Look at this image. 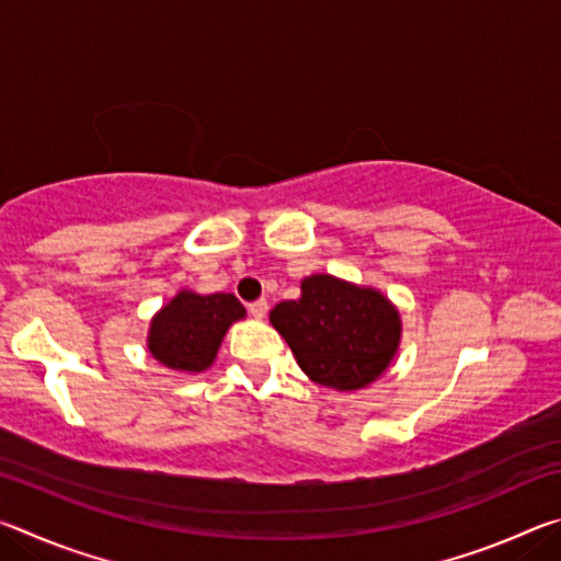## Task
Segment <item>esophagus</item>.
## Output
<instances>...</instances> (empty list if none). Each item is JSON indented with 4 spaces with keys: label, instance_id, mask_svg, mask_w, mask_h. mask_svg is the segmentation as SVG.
<instances>
[{
    "label": "esophagus",
    "instance_id": "obj_1",
    "mask_svg": "<svg viewBox=\"0 0 561 561\" xmlns=\"http://www.w3.org/2000/svg\"><path fill=\"white\" fill-rule=\"evenodd\" d=\"M247 309H250V314L254 319H264V314H267V309H270V304H267V299H257V301H252Z\"/></svg>",
    "mask_w": 561,
    "mask_h": 561
}]
</instances>
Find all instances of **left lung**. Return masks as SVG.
<instances>
[{"label":"left lung","instance_id":"8db88e82","mask_svg":"<svg viewBox=\"0 0 561 561\" xmlns=\"http://www.w3.org/2000/svg\"><path fill=\"white\" fill-rule=\"evenodd\" d=\"M301 371L319 386L356 391L381 376L398 348L401 319L383 294L314 274L301 297L270 311Z\"/></svg>","mask_w":561,"mask_h":561}]
</instances>
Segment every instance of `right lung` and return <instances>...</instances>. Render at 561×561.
Wrapping results in <instances>:
<instances>
[{
    "instance_id": "1",
    "label": "right lung",
    "mask_w": 561,
    "mask_h": 561,
    "mask_svg": "<svg viewBox=\"0 0 561 561\" xmlns=\"http://www.w3.org/2000/svg\"><path fill=\"white\" fill-rule=\"evenodd\" d=\"M244 317L234 294L180 291L150 324L148 348L160 364L178 371H205L220 348L225 331Z\"/></svg>"
}]
</instances>
